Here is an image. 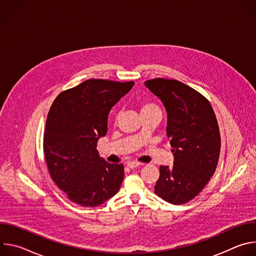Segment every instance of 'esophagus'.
<instances>
[{"instance_id": "1", "label": "esophagus", "mask_w": 256, "mask_h": 256, "mask_svg": "<svg viewBox=\"0 0 256 256\" xmlns=\"http://www.w3.org/2000/svg\"><path fill=\"white\" fill-rule=\"evenodd\" d=\"M140 164V163H138V162H130V163H128V168H130V169H134V168H136V167H138Z\"/></svg>"}]
</instances>
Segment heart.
Segmentation results:
<instances>
[{
  "mask_svg": "<svg viewBox=\"0 0 256 256\" xmlns=\"http://www.w3.org/2000/svg\"><path fill=\"white\" fill-rule=\"evenodd\" d=\"M161 112L160 107L152 102V101H144L140 104V114H150V112Z\"/></svg>",
  "mask_w": 256,
  "mask_h": 256,
  "instance_id": "b5f03b06",
  "label": "heart"
}]
</instances>
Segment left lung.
I'll return each mask as SVG.
<instances>
[{
	"label": "left lung",
	"instance_id": "8db88e82",
	"mask_svg": "<svg viewBox=\"0 0 256 256\" xmlns=\"http://www.w3.org/2000/svg\"><path fill=\"white\" fill-rule=\"evenodd\" d=\"M144 85L163 102L173 167L160 166L155 194L181 204L194 198L214 175L221 149L218 122L208 100L177 80L156 78Z\"/></svg>",
	"mask_w": 256,
	"mask_h": 256
}]
</instances>
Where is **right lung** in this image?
Masks as SVG:
<instances>
[{
    "mask_svg": "<svg viewBox=\"0 0 256 256\" xmlns=\"http://www.w3.org/2000/svg\"><path fill=\"white\" fill-rule=\"evenodd\" d=\"M134 84L89 79L54 99L46 124L44 158L52 179L70 202L93 208L120 190L124 165L107 163L96 147L107 132L112 107Z\"/></svg>",
    "mask_w": 256,
    "mask_h": 256,
    "instance_id": "add662e5",
    "label": "right lung"
}]
</instances>
